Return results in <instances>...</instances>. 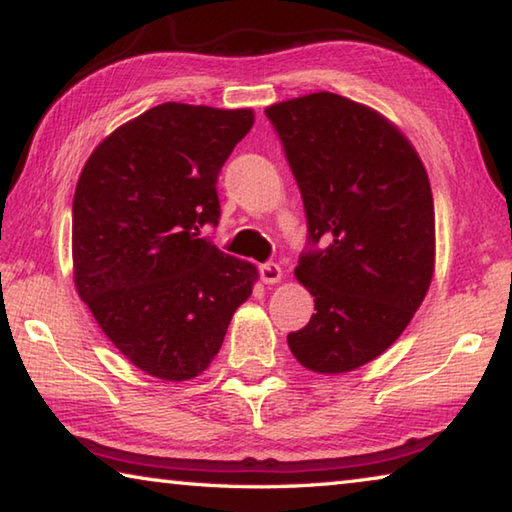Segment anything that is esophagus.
Segmentation results:
<instances>
[{
	"instance_id": "1",
	"label": "esophagus",
	"mask_w": 512,
	"mask_h": 512,
	"mask_svg": "<svg viewBox=\"0 0 512 512\" xmlns=\"http://www.w3.org/2000/svg\"><path fill=\"white\" fill-rule=\"evenodd\" d=\"M259 277H262L264 284H275L282 280V268L273 262H266L259 266Z\"/></svg>"
}]
</instances>
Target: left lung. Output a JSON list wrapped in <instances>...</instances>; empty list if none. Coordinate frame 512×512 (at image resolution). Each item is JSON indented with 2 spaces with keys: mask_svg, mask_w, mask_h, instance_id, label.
<instances>
[{
  "mask_svg": "<svg viewBox=\"0 0 512 512\" xmlns=\"http://www.w3.org/2000/svg\"><path fill=\"white\" fill-rule=\"evenodd\" d=\"M266 117L309 232L296 277L316 314L287 336L289 348L314 372H350L391 348L427 296L436 255L427 171L391 121L339 94L275 103Z\"/></svg>",
  "mask_w": 512,
  "mask_h": 512,
  "instance_id": "8db88e82",
  "label": "left lung"
}]
</instances>
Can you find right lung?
<instances>
[{"label": "right lung", "mask_w": 512, "mask_h": 512, "mask_svg": "<svg viewBox=\"0 0 512 512\" xmlns=\"http://www.w3.org/2000/svg\"><path fill=\"white\" fill-rule=\"evenodd\" d=\"M253 110L162 103L108 135L72 205L74 282L103 334L164 381L210 366L257 268L201 237L221 216L216 183Z\"/></svg>", "instance_id": "1"}]
</instances>
